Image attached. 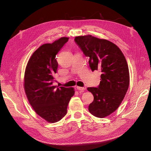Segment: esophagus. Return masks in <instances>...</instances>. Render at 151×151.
<instances>
[{
	"label": "esophagus",
	"instance_id": "esophagus-1",
	"mask_svg": "<svg viewBox=\"0 0 151 151\" xmlns=\"http://www.w3.org/2000/svg\"><path fill=\"white\" fill-rule=\"evenodd\" d=\"M77 89L78 90H81V91H84L86 89V88H84V87H80V86H77L76 87Z\"/></svg>",
	"mask_w": 151,
	"mask_h": 151
}]
</instances>
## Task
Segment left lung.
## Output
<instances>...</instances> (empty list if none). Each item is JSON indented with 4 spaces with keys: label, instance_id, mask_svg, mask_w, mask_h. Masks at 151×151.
<instances>
[{
    "label": "left lung",
    "instance_id": "8db88e82",
    "mask_svg": "<svg viewBox=\"0 0 151 151\" xmlns=\"http://www.w3.org/2000/svg\"><path fill=\"white\" fill-rule=\"evenodd\" d=\"M77 44L89 58L92 71L101 72L98 88H88L94 101L89 111L98 118L111 115L120 106L129 89L130 75L124 55L115 44L91 35L75 38Z\"/></svg>",
    "mask_w": 151,
    "mask_h": 151
}]
</instances>
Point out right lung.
<instances>
[{"label": "right lung", "mask_w": 151, "mask_h": 151, "mask_svg": "<svg viewBox=\"0 0 151 151\" xmlns=\"http://www.w3.org/2000/svg\"><path fill=\"white\" fill-rule=\"evenodd\" d=\"M68 40V37H62L42 45L32 54L25 69L26 97L36 114L49 123L60 121L66 115L75 93L74 88H56L52 84L58 68L56 55Z\"/></svg>", "instance_id": "obj_1"}]
</instances>
